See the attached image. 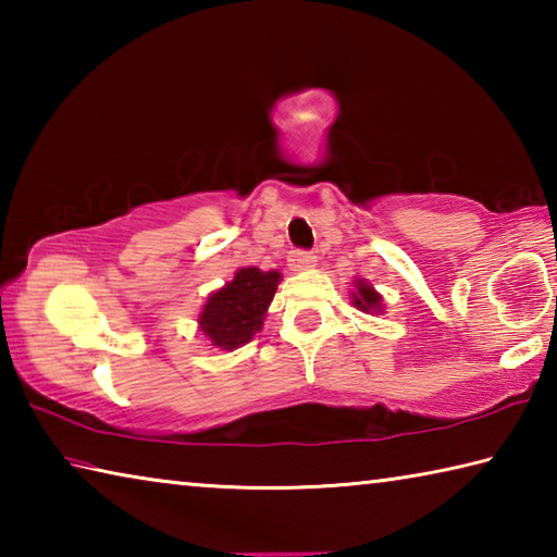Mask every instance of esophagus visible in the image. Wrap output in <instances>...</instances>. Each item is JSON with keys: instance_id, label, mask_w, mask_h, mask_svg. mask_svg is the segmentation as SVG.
<instances>
[{"instance_id": "1", "label": "esophagus", "mask_w": 557, "mask_h": 557, "mask_svg": "<svg viewBox=\"0 0 557 557\" xmlns=\"http://www.w3.org/2000/svg\"><path fill=\"white\" fill-rule=\"evenodd\" d=\"M314 265H317V256H312V252H305V250L289 252V268L295 270V272L312 270Z\"/></svg>"}]
</instances>
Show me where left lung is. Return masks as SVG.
Masks as SVG:
<instances>
[{"label": "left lung", "mask_w": 557, "mask_h": 557, "mask_svg": "<svg viewBox=\"0 0 557 557\" xmlns=\"http://www.w3.org/2000/svg\"><path fill=\"white\" fill-rule=\"evenodd\" d=\"M351 305L356 309H361L366 314H383V297L379 295V289H375L371 282L366 280H354V292H351Z\"/></svg>", "instance_id": "left-lung-1"}]
</instances>
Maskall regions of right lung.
Instances as JSON below:
<instances>
[{
  "label": "right lung",
  "instance_id": "add662e5",
  "mask_svg": "<svg viewBox=\"0 0 557 557\" xmlns=\"http://www.w3.org/2000/svg\"><path fill=\"white\" fill-rule=\"evenodd\" d=\"M282 275L277 270L260 268L235 270L231 282L211 292L201 307L199 332L211 346L233 351L252 342L268 317V307L275 297Z\"/></svg>",
  "mask_w": 557,
  "mask_h": 557
}]
</instances>
